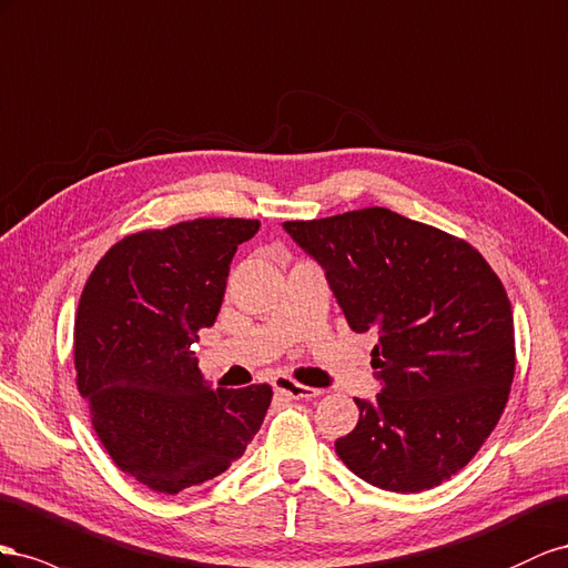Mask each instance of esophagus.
<instances>
[{"instance_id": "obj_1", "label": "esophagus", "mask_w": 568, "mask_h": 568, "mask_svg": "<svg viewBox=\"0 0 568 568\" xmlns=\"http://www.w3.org/2000/svg\"><path fill=\"white\" fill-rule=\"evenodd\" d=\"M273 390H275V393H283V395H287V397H293V399H312V397L321 395L318 390H314V387L302 385V383H297V381H293V378H287V376L273 378Z\"/></svg>"}]
</instances>
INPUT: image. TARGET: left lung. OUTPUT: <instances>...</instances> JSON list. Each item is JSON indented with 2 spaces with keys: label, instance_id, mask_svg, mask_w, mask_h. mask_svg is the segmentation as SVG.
<instances>
[{
  "label": "left lung",
  "instance_id": "8db88e82",
  "mask_svg": "<svg viewBox=\"0 0 568 568\" xmlns=\"http://www.w3.org/2000/svg\"><path fill=\"white\" fill-rule=\"evenodd\" d=\"M283 229L326 271L349 328L378 335L381 393L354 399L359 424L337 437V457L390 493L462 471L505 412L516 368L497 273L466 240L383 206Z\"/></svg>",
  "mask_w": 568,
  "mask_h": 568
}]
</instances>
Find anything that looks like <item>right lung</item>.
<instances>
[{"label": "right lung", "mask_w": 568, "mask_h": 568, "mask_svg": "<svg viewBox=\"0 0 568 568\" xmlns=\"http://www.w3.org/2000/svg\"><path fill=\"white\" fill-rule=\"evenodd\" d=\"M254 219H194L116 242L75 314V385L123 474L175 495L223 474L262 428L271 385L209 387L190 349L216 321Z\"/></svg>", "instance_id": "right-lung-1"}]
</instances>
